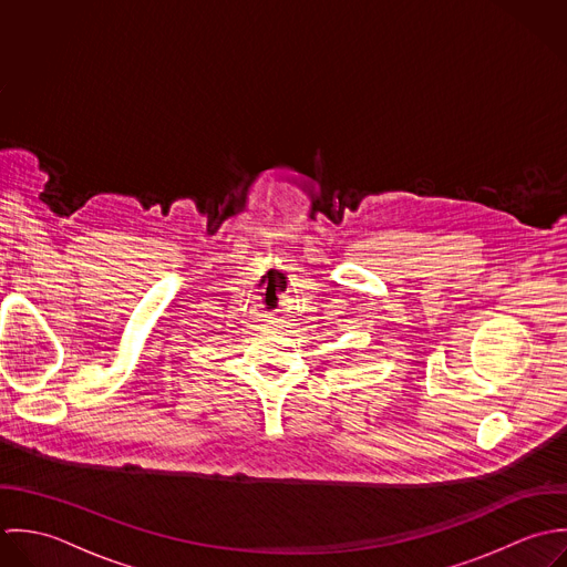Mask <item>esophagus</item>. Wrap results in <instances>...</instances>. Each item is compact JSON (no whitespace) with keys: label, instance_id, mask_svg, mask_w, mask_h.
Wrapping results in <instances>:
<instances>
[{"label":"esophagus","instance_id":"esophagus-1","mask_svg":"<svg viewBox=\"0 0 567 567\" xmlns=\"http://www.w3.org/2000/svg\"><path fill=\"white\" fill-rule=\"evenodd\" d=\"M271 322H274V324H276V320H271Z\"/></svg>","mask_w":567,"mask_h":567}]
</instances>
